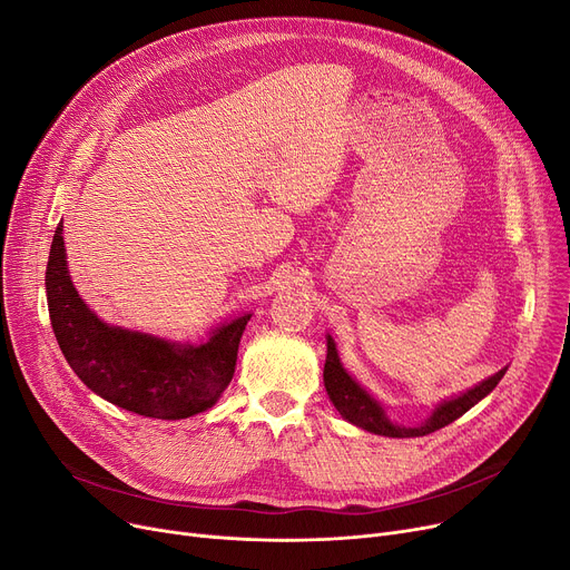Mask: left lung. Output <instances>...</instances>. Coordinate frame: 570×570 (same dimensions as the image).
Returning <instances> with one entry per match:
<instances>
[{
	"instance_id": "1",
	"label": "left lung",
	"mask_w": 570,
	"mask_h": 570,
	"mask_svg": "<svg viewBox=\"0 0 570 570\" xmlns=\"http://www.w3.org/2000/svg\"><path fill=\"white\" fill-rule=\"evenodd\" d=\"M505 370H499L494 376L485 379L483 383H478L471 391H466L464 395L448 400L441 406H436V411L432 413V417L428 423H423L421 428H400L387 421L383 409L357 385L342 367L340 355L335 348L333 337L327 335V355H325V365H323V383L325 391L331 395L335 409L346 417L348 423L363 428L372 434H381V436H395V439H404V436H425L432 434L445 425H451L453 421H458L460 415H464L473 404L481 402L485 395H490L497 383L503 379Z\"/></svg>"
}]
</instances>
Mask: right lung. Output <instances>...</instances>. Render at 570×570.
<instances>
[{
	"mask_svg": "<svg viewBox=\"0 0 570 570\" xmlns=\"http://www.w3.org/2000/svg\"><path fill=\"white\" fill-rule=\"evenodd\" d=\"M65 258L59 222L46 269L48 312L59 348L89 391L119 409L161 421L189 417L219 400L233 379L239 337L252 314L217 327L198 346L122 331L85 307Z\"/></svg>",
	"mask_w": 570,
	"mask_h": 570,
	"instance_id": "add662e5",
	"label": "right lung"
}]
</instances>
